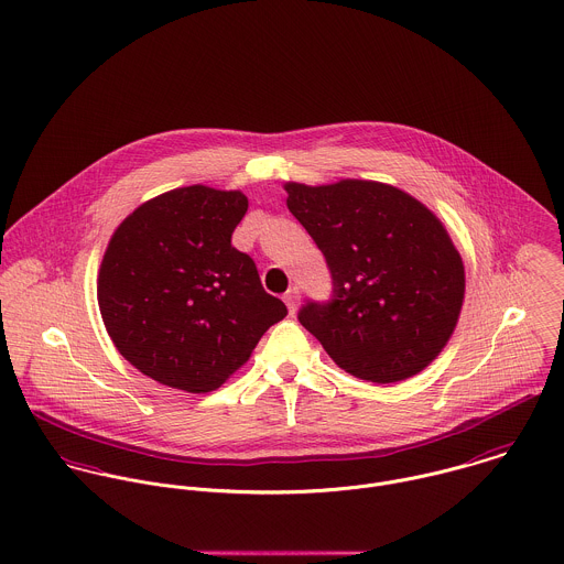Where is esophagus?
<instances>
[{"label":"esophagus","instance_id":"34e87169","mask_svg":"<svg viewBox=\"0 0 564 564\" xmlns=\"http://www.w3.org/2000/svg\"><path fill=\"white\" fill-rule=\"evenodd\" d=\"M284 302H286V306H289V313L293 315L295 311H297V306H300V302H302V293H300V289H289L286 293H284Z\"/></svg>","mask_w":564,"mask_h":564}]
</instances>
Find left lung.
I'll return each instance as SVG.
<instances>
[{
  "label": "left lung",
  "instance_id": "obj_1",
  "mask_svg": "<svg viewBox=\"0 0 564 564\" xmlns=\"http://www.w3.org/2000/svg\"><path fill=\"white\" fill-rule=\"evenodd\" d=\"M284 189L335 284L333 302L300 311L302 326L361 380L387 384L429 368L457 326L466 291L444 223L415 196L380 182H286Z\"/></svg>",
  "mask_w": 564,
  "mask_h": 564
}]
</instances>
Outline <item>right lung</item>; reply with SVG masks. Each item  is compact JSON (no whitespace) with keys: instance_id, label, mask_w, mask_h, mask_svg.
Instances as JSON below:
<instances>
[{"instance_id":"1","label":"right lung","mask_w":564,"mask_h":564,"mask_svg":"<svg viewBox=\"0 0 564 564\" xmlns=\"http://www.w3.org/2000/svg\"><path fill=\"white\" fill-rule=\"evenodd\" d=\"M240 189L184 186L135 207L98 269V306L118 352L173 389L207 393L240 370L286 317L253 260L231 247Z\"/></svg>"}]
</instances>
